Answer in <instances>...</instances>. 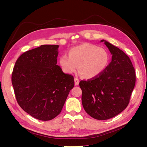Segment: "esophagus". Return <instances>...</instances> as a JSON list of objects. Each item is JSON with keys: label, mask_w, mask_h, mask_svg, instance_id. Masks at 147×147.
I'll use <instances>...</instances> for the list:
<instances>
[{"label": "esophagus", "mask_w": 147, "mask_h": 147, "mask_svg": "<svg viewBox=\"0 0 147 147\" xmlns=\"http://www.w3.org/2000/svg\"><path fill=\"white\" fill-rule=\"evenodd\" d=\"M74 84H75L76 86L78 85L79 84V80L78 79H77V78H75L74 79Z\"/></svg>", "instance_id": "1"}]
</instances>
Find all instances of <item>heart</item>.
<instances>
[{
  "label": "heart",
  "instance_id": "b5f03b06",
  "mask_svg": "<svg viewBox=\"0 0 147 147\" xmlns=\"http://www.w3.org/2000/svg\"><path fill=\"white\" fill-rule=\"evenodd\" d=\"M110 61L108 51L89 43H83L72 47L68 56L62 55L59 59L63 71L72 74L79 68V74L86 79H94L106 69Z\"/></svg>",
  "mask_w": 147,
  "mask_h": 147
}]
</instances>
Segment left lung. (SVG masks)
I'll use <instances>...</instances> for the list:
<instances>
[{
    "instance_id": "1",
    "label": "left lung",
    "mask_w": 147,
    "mask_h": 147,
    "mask_svg": "<svg viewBox=\"0 0 147 147\" xmlns=\"http://www.w3.org/2000/svg\"><path fill=\"white\" fill-rule=\"evenodd\" d=\"M112 60L98 77L82 80V102L86 112L98 120L117 116L128 106L135 85L136 74L132 63L123 51L106 40Z\"/></svg>"
}]
</instances>
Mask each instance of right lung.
I'll use <instances>...</instances> for the list:
<instances>
[{
  "mask_svg": "<svg viewBox=\"0 0 147 147\" xmlns=\"http://www.w3.org/2000/svg\"><path fill=\"white\" fill-rule=\"evenodd\" d=\"M58 45H42L23 53L12 73L18 104L34 118L49 121L61 113L74 86L73 76L56 64Z\"/></svg>",
  "mask_w": 147,
  "mask_h": 147,
  "instance_id": "right-lung-1",
  "label": "right lung"
}]
</instances>
